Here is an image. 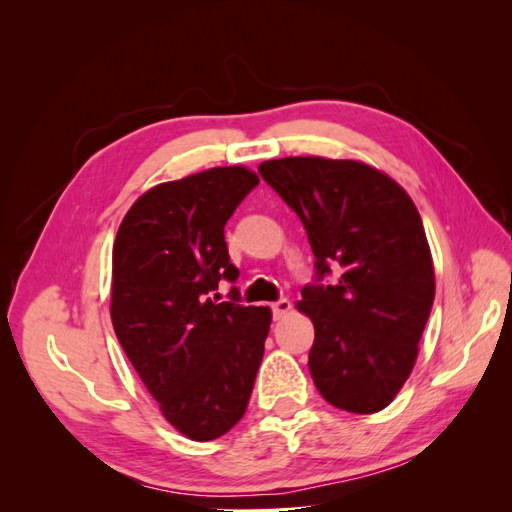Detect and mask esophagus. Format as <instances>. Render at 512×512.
<instances>
[{
	"mask_svg": "<svg viewBox=\"0 0 512 512\" xmlns=\"http://www.w3.org/2000/svg\"><path fill=\"white\" fill-rule=\"evenodd\" d=\"M290 301L288 299H280V301H275V303H271V312H273V318L275 320H280V318H284L288 312H290Z\"/></svg>",
	"mask_w": 512,
	"mask_h": 512,
	"instance_id": "1",
	"label": "esophagus"
}]
</instances>
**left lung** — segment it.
<instances>
[{
    "instance_id": "8db88e82",
    "label": "left lung",
    "mask_w": 512,
    "mask_h": 512,
    "mask_svg": "<svg viewBox=\"0 0 512 512\" xmlns=\"http://www.w3.org/2000/svg\"><path fill=\"white\" fill-rule=\"evenodd\" d=\"M258 173L299 215L316 256L297 307L316 329L307 365L318 393L354 414L386 408L410 376L436 297L421 215L361 162L282 158Z\"/></svg>"
}]
</instances>
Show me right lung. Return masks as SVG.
Listing matches in <instances>:
<instances>
[{"label": "right lung", "mask_w": 512, "mask_h": 512, "mask_svg": "<svg viewBox=\"0 0 512 512\" xmlns=\"http://www.w3.org/2000/svg\"><path fill=\"white\" fill-rule=\"evenodd\" d=\"M258 185L220 166L156 185L126 213L113 245L111 318L123 352L183 436H224L247 410L269 335V307L241 305L224 226Z\"/></svg>", "instance_id": "1"}]
</instances>
